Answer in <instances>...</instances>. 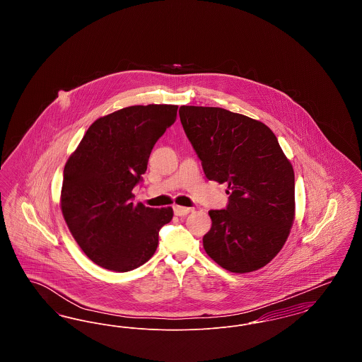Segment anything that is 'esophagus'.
I'll use <instances>...</instances> for the list:
<instances>
[{
  "label": "esophagus",
  "mask_w": 362,
  "mask_h": 362,
  "mask_svg": "<svg viewBox=\"0 0 362 362\" xmlns=\"http://www.w3.org/2000/svg\"><path fill=\"white\" fill-rule=\"evenodd\" d=\"M189 211H192V209L191 207H185V206H173V213L176 214V216H179V217H185V216H187Z\"/></svg>",
  "instance_id": "1"
}]
</instances>
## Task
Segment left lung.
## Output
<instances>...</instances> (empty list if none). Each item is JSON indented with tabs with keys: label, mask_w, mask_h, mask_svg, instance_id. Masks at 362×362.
Instances as JSON below:
<instances>
[{
	"label": "left lung",
	"mask_w": 362,
	"mask_h": 362,
	"mask_svg": "<svg viewBox=\"0 0 362 362\" xmlns=\"http://www.w3.org/2000/svg\"><path fill=\"white\" fill-rule=\"evenodd\" d=\"M179 117L207 179L228 185V206L209 211L207 255L232 273L266 266L294 221V173L276 134L220 107L182 105Z\"/></svg>",
	"instance_id": "left-lung-1"
}]
</instances>
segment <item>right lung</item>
<instances>
[{"label": "right lung", "instance_id": "1", "mask_svg": "<svg viewBox=\"0 0 362 362\" xmlns=\"http://www.w3.org/2000/svg\"><path fill=\"white\" fill-rule=\"evenodd\" d=\"M177 105L148 104L118 110L93 122L70 155L61 210L70 233L88 258L126 273L153 257L158 230L173 207L133 204L157 139L176 121Z\"/></svg>", "mask_w": 362, "mask_h": 362}]
</instances>
